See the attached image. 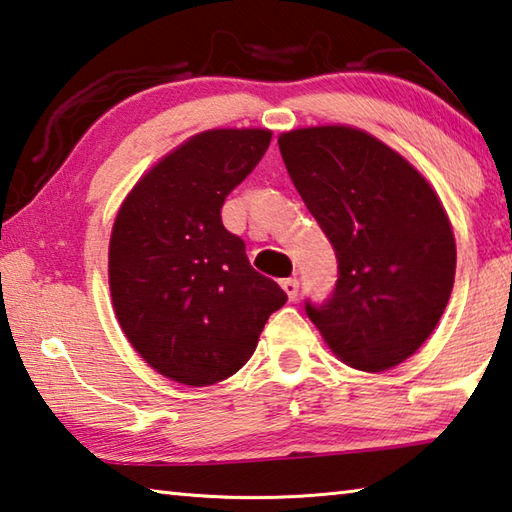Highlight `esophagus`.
Here are the masks:
<instances>
[{
  "label": "esophagus",
  "instance_id": "esophagus-1",
  "mask_svg": "<svg viewBox=\"0 0 512 512\" xmlns=\"http://www.w3.org/2000/svg\"><path fill=\"white\" fill-rule=\"evenodd\" d=\"M281 288H283L285 294H288L290 301L297 299V294H299V281H297V279H285V281H281Z\"/></svg>",
  "mask_w": 512,
  "mask_h": 512
}]
</instances>
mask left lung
Returning a JSON list of instances; mask_svg holds the SVG:
<instances>
[{
  "mask_svg": "<svg viewBox=\"0 0 512 512\" xmlns=\"http://www.w3.org/2000/svg\"><path fill=\"white\" fill-rule=\"evenodd\" d=\"M279 148L339 267L328 303L306 306L310 321L357 371L409 360L454 288L456 242L441 197L409 159L353 125L281 132Z\"/></svg>",
  "mask_w": 512,
  "mask_h": 512,
  "instance_id": "1",
  "label": "left lung"
}]
</instances>
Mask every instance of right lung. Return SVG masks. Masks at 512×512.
Segmentation results:
<instances>
[{
	"instance_id": "obj_1",
	"label": "right lung",
	"mask_w": 512,
	"mask_h": 512,
	"mask_svg": "<svg viewBox=\"0 0 512 512\" xmlns=\"http://www.w3.org/2000/svg\"><path fill=\"white\" fill-rule=\"evenodd\" d=\"M267 128H213L141 175L116 213L107 276L116 321L164 378L206 387L240 371L288 297L251 270L220 209L265 155Z\"/></svg>"
}]
</instances>
